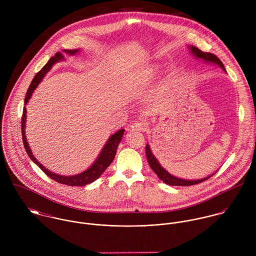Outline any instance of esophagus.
<instances>
[{
    "label": "esophagus",
    "mask_w": 256,
    "mask_h": 256,
    "mask_svg": "<svg viewBox=\"0 0 256 256\" xmlns=\"http://www.w3.org/2000/svg\"><path fill=\"white\" fill-rule=\"evenodd\" d=\"M146 123L144 122H140L137 121L135 123H133L132 125H130V131H134V132H142L146 129Z\"/></svg>",
    "instance_id": "34e87169"
}]
</instances>
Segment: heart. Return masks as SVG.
<instances>
[{"label":"heart","mask_w":256,"mask_h":256,"mask_svg":"<svg viewBox=\"0 0 256 256\" xmlns=\"http://www.w3.org/2000/svg\"><path fill=\"white\" fill-rule=\"evenodd\" d=\"M156 74V70L150 67L141 72L129 76L123 84V92L127 98H136L150 84Z\"/></svg>","instance_id":"1"}]
</instances>
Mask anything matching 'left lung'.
<instances>
[{
  "mask_svg": "<svg viewBox=\"0 0 256 256\" xmlns=\"http://www.w3.org/2000/svg\"><path fill=\"white\" fill-rule=\"evenodd\" d=\"M191 54L196 58V59H199V60H202L204 62H209V63H214L216 65L220 66L224 72L226 69L222 63V61L220 60L219 58L212 54V53H208V52H203L201 51L200 49H198L197 47H194V46H188ZM146 160H148V162L150 166V168L154 172V174L158 176V178L160 180H162L166 184H168V185H174V186H190V185H194V184H198V183L203 182L205 180H207L208 178H210L211 176H213V174L207 176V178H201V180H182V178H176L172 174H170V172H168L158 162V160L156 158V156L152 154V150H150V148L148 145L146 146Z\"/></svg>",
  "mask_w": 256,
  "mask_h": 256,
  "instance_id": "8db88e82",
  "label": "left lung"
}]
</instances>
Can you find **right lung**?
Segmentation results:
<instances>
[{"instance_id":"right-lung-1","label":"right lung","mask_w":256,"mask_h":256,"mask_svg":"<svg viewBox=\"0 0 256 256\" xmlns=\"http://www.w3.org/2000/svg\"><path fill=\"white\" fill-rule=\"evenodd\" d=\"M65 53L69 54V55H74L76 54L80 49H74V50H63ZM64 59V56L62 55V53L57 52L53 57H51L49 59V61L46 63V65L34 76L32 82L30 84V88L26 92V98H24V111H22V142L24 145V148L28 154V156L32 158V160L36 164L38 168H40V170L47 174V176H49L50 178H52L53 180H55L56 182L61 183V184H65V185H70V186H84L86 184L94 182H96L100 176L104 172V170L108 168L110 164L112 162V160L115 158L116 154V150L117 146L119 145V143L122 140L123 134H124V129H121L119 131H117L115 134H113L112 136H110L108 141L106 142V144L104 146V148L102 150L100 154H98V158L96 160V162L92 164V166H90V168H88L86 170L78 174H74L72 176H59L57 174L51 172L50 170H48L47 168H45L36 158L34 156L30 148L28 146L26 137V104L28 102V100H30L34 90L36 88L37 86L40 84V82L43 80V78L46 76V74L48 73L52 66L56 63L59 62L61 60Z\"/></svg>"}]
</instances>
